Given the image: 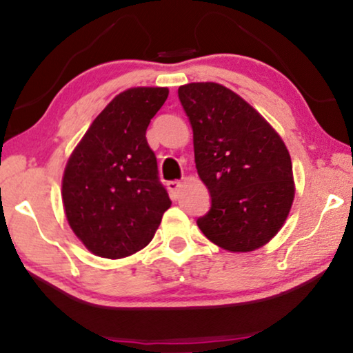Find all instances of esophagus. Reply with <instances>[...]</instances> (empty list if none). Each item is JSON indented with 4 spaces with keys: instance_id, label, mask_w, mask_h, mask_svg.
Segmentation results:
<instances>
[{
    "instance_id": "34e87169",
    "label": "esophagus",
    "mask_w": 353,
    "mask_h": 353,
    "mask_svg": "<svg viewBox=\"0 0 353 353\" xmlns=\"http://www.w3.org/2000/svg\"><path fill=\"white\" fill-rule=\"evenodd\" d=\"M180 186H181L180 181H169V183H167V189H169V192H170L173 199L178 197V191H180Z\"/></svg>"
}]
</instances>
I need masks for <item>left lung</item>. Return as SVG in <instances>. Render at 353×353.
Instances as JSON below:
<instances>
[{"mask_svg": "<svg viewBox=\"0 0 353 353\" xmlns=\"http://www.w3.org/2000/svg\"><path fill=\"white\" fill-rule=\"evenodd\" d=\"M178 97L192 128L197 173L211 195L199 229L232 252L263 246L283 227L295 195L283 139L219 83L183 85Z\"/></svg>", "mask_w": 353, "mask_h": 353, "instance_id": "left-lung-1", "label": "left lung"}]
</instances>
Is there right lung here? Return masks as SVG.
<instances>
[{
	"instance_id": "right-lung-1",
	"label": "right lung",
	"mask_w": 353,
	"mask_h": 353,
	"mask_svg": "<svg viewBox=\"0 0 353 353\" xmlns=\"http://www.w3.org/2000/svg\"><path fill=\"white\" fill-rule=\"evenodd\" d=\"M169 96L139 86L108 104L70 154L63 176L66 218L83 245L121 259L153 240L170 199L159 181L146 128Z\"/></svg>"
}]
</instances>
